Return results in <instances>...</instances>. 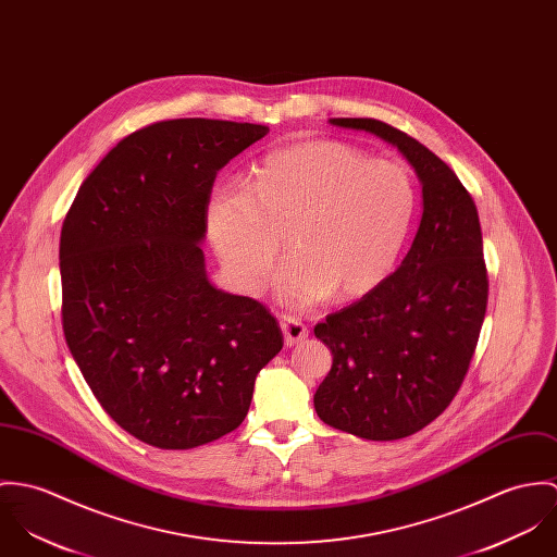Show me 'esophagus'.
I'll return each instance as SVG.
<instances>
[{"mask_svg":"<svg viewBox=\"0 0 557 557\" xmlns=\"http://www.w3.org/2000/svg\"><path fill=\"white\" fill-rule=\"evenodd\" d=\"M280 324H282V333H284L286 346H297L304 339H308V326L301 320H297L293 315H282Z\"/></svg>","mask_w":557,"mask_h":557,"instance_id":"obj_1","label":"esophagus"}]
</instances>
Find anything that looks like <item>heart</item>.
Wrapping results in <instances>:
<instances>
[{
	"label": "heart",
	"mask_w": 557,
	"mask_h": 557,
	"mask_svg": "<svg viewBox=\"0 0 557 557\" xmlns=\"http://www.w3.org/2000/svg\"><path fill=\"white\" fill-rule=\"evenodd\" d=\"M417 207L406 166L339 140H306L269 153L253 186L215 182L205 222L226 277L248 295L262 288L284 233L293 258L275 290L282 301L306 306L324 297L352 301L377 288L406 249Z\"/></svg>",
	"instance_id": "obj_1"
}]
</instances>
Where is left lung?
<instances>
[{
	"label": "left lung",
	"mask_w": 557,
	"mask_h": 557,
	"mask_svg": "<svg viewBox=\"0 0 557 557\" xmlns=\"http://www.w3.org/2000/svg\"><path fill=\"white\" fill-rule=\"evenodd\" d=\"M397 147L423 186V215L399 269L313 333L333 366L313 395L318 417L366 440L421 432L457 395L487 311L479 211L425 145L377 120H329Z\"/></svg>",
	"instance_id": "left-lung-1"
}]
</instances>
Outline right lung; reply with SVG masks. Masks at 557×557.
Listing matches in <instances>:
<instances>
[{"instance_id":"add662e5","label":"right lung","mask_w":557,"mask_h":557,"mask_svg":"<svg viewBox=\"0 0 557 557\" xmlns=\"http://www.w3.org/2000/svg\"><path fill=\"white\" fill-rule=\"evenodd\" d=\"M267 132L200 117L132 132L63 220L67 348L107 414L145 444L184 450L237 430L284 346L269 309L209 282L198 246L218 171Z\"/></svg>"}]
</instances>
